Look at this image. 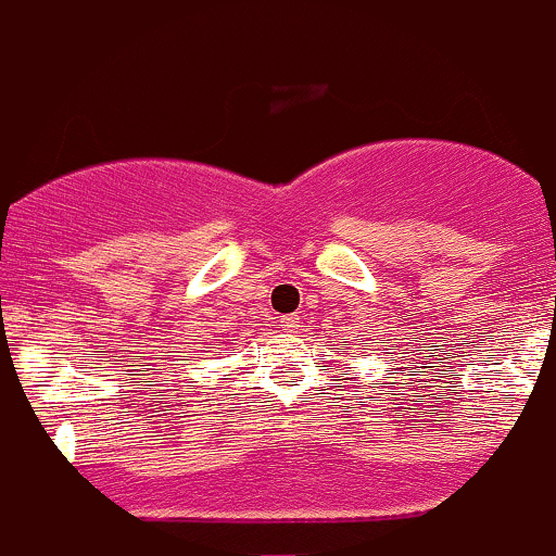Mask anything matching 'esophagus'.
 Segmentation results:
<instances>
[{"instance_id":"34e87169","label":"esophagus","mask_w":556,"mask_h":556,"mask_svg":"<svg viewBox=\"0 0 556 556\" xmlns=\"http://www.w3.org/2000/svg\"><path fill=\"white\" fill-rule=\"evenodd\" d=\"M278 324L283 331H296L300 328V315H280Z\"/></svg>"}]
</instances>
